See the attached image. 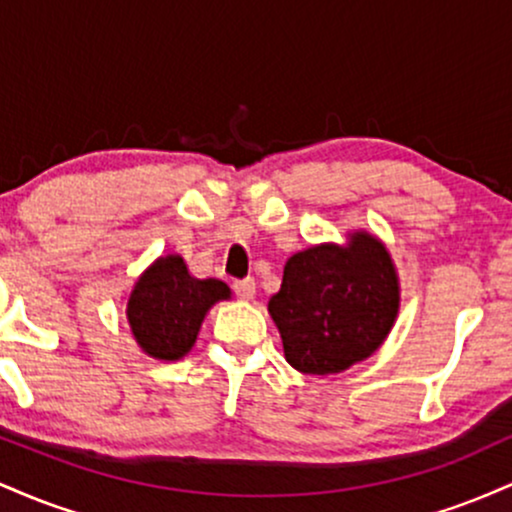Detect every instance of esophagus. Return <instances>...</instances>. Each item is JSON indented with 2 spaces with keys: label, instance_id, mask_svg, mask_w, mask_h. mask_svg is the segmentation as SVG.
Segmentation results:
<instances>
[{
  "label": "esophagus",
  "instance_id": "34e87169",
  "mask_svg": "<svg viewBox=\"0 0 512 512\" xmlns=\"http://www.w3.org/2000/svg\"><path fill=\"white\" fill-rule=\"evenodd\" d=\"M233 291H236L238 298H243V301H250V298H255L257 293V284L255 279H240L233 284Z\"/></svg>",
  "mask_w": 512,
  "mask_h": 512
}]
</instances>
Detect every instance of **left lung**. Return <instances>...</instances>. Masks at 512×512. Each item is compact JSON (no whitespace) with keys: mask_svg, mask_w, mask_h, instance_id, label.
Returning <instances> with one entry per match:
<instances>
[{"mask_svg":"<svg viewBox=\"0 0 512 512\" xmlns=\"http://www.w3.org/2000/svg\"><path fill=\"white\" fill-rule=\"evenodd\" d=\"M267 310L298 373H344L373 356L395 325L397 267L378 236L349 231L342 245L320 243L291 255Z\"/></svg>","mask_w":512,"mask_h":512,"instance_id":"left-lung-1","label":"left lung"}]
</instances>
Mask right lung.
<instances>
[{
	"label": "right lung",
	"instance_id": "1",
	"mask_svg": "<svg viewBox=\"0 0 512 512\" xmlns=\"http://www.w3.org/2000/svg\"><path fill=\"white\" fill-rule=\"evenodd\" d=\"M231 289L221 279H197L180 255L158 257L139 274L127 298V322L134 342L158 361L190 354L204 317Z\"/></svg>",
	"mask_w": 512,
	"mask_h": 512
}]
</instances>
